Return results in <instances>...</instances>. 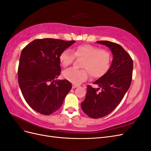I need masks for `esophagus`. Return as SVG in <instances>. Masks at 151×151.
Listing matches in <instances>:
<instances>
[{
    "mask_svg": "<svg viewBox=\"0 0 151 151\" xmlns=\"http://www.w3.org/2000/svg\"><path fill=\"white\" fill-rule=\"evenodd\" d=\"M78 86H79L78 85L73 84V85H72V88H73V89H74V88H77V87H78Z\"/></svg>",
    "mask_w": 151,
    "mask_h": 151,
    "instance_id": "34e87169",
    "label": "esophagus"
}]
</instances>
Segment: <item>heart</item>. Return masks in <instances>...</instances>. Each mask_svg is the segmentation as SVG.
I'll return each mask as SVG.
<instances>
[{"label":"heart","mask_w":151,"mask_h":151,"mask_svg":"<svg viewBox=\"0 0 151 151\" xmlns=\"http://www.w3.org/2000/svg\"><path fill=\"white\" fill-rule=\"evenodd\" d=\"M72 52L65 49L59 55V62L64 67L70 65L75 57L83 59L81 65L83 69L70 68L63 72V77L72 83L79 84L86 80L88 72L92 78H99L106 74L110 67L111 54L106 49L90 44H82L77 46Z\"/></svg>","instance_id":"1"}]
</instances>
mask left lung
Returning <instances> with one entry per match:
<instances>
[{
    "label": "left lung",
    "instance_id": "obj_1",
    "mask_svg": "<svg viewBox=\"0 0 151 151\" xmlns=\"http://www.w3.org/2000/svg\"><path fill=\"white\" fill-rule=\"evenodd\" d=\"M97 43L110 48L113 59L108 72L93 83L99 88L88 85L85 99L81 103L83 111L92 118L104 117L116 108L130 88L133 72V60L121 45L109 41Z\"/></svg>",
    "mask_w": 151,
    "mask_h": 151
}]
</instances>
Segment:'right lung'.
I'll return each mask as SVG.
<instances>
[{
  "mask_svg": "<svg viewBox=\"0 0 151 151\" xmlns=\"http://www.w3.org/2000/svg\"><path fill=\"white\" fill-rule=\"evenodd\" d=\"M76 42L54 38L36 39L22 49L18 83L29 106L45 115L60 108L72 88L69 81H54L60 74V53Z\"/></svg>",
  "mask_w": 151,
  "mask_h": 151,
  "instance_id": "1",
  "label": "right lung"
}]
</instances>
